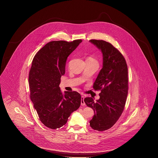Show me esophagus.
I'll return each instance as SVG.
<instances>
[{
    "mask_svg": "<svg viewBox=\"0 0 158 158\" xmlns=\"http://www.w3.org/2000/svg\"><path fill=\"white\" fill-rule=\"evenodd\" d=\"M84 98H85V96H81V105H85V102L84 101Z\"/></svg>",
    "mask_w": 158,
    "mask_h": 158,
    "instance_id": "1",
    "label": "esophagus"
}]
</instances>
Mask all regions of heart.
I'll use <instances>...</instances> for the list:
<instances>
[{
  "instance_id": "b5f03b06",
  "label": "heart",
  "mask_w": 158,
  "mask_h": 158,
  "mask_svg": "<svg viewBox=\"0 0 158 158\" xmlns=\"http://www.w3.org/2000/svg\"><path fill=\"white\" fill-rule=\"evenodd\" d=\"M87 60L90 61H92V62H97L96 59H95V58H94L93 57H89L87 58ZM97 63H98V62H97Z\"/></svg>"
}]
</instances>
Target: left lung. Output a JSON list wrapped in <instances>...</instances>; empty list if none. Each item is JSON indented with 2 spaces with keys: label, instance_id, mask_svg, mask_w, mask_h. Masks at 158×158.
I'll list each match as a JSON object with an SVG mask.
<instances>
[{
  "label": "left lung",
  "instance_id": "obj_1",
  "mask_svg": "<svg viewBox=\"0 0 158 158\" xmlns=\"http://www.w3.org/2000/svg\"><path fill=\"white\" fill-rule=\"evenodd\" d=\"M90 42L102 54V68L93 85L101 93L98 100L86 97L84 101L94 112L90 127L102 131L112 127L124 110L128 93V69L124 57L110 43L94 39Z\"/></svg>",
  "mask_w": 158,
  "mask_h": 158
}]
</instances>
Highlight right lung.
I'll use <instances>...</instances> for the list:
<instances>
[{"label":"right lung","instance_id":"add662e5","mask_svg":"<svg viewBox=\"0 0 158 158\" xmlns=\"http://www.w3.org/2000/svg\"><path fill=\"white\" fill-rule=\"evenodd\" d=\"M81 42H48L33 59L29 74L30 97L40 120L50 129L66 124L69 116L81 105L79 93L65 91L63 94L59 85L65 72L67 58Z\"/></svg>","mask_w":158,"mask_h":158}]
</instances>
